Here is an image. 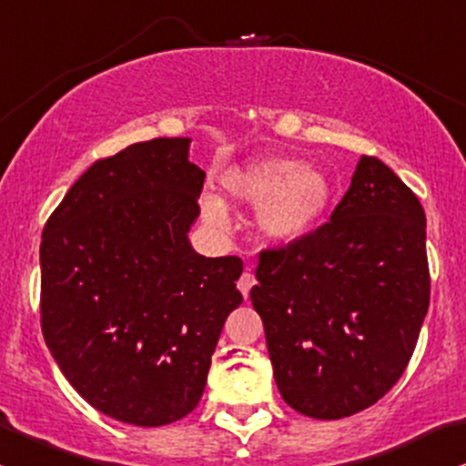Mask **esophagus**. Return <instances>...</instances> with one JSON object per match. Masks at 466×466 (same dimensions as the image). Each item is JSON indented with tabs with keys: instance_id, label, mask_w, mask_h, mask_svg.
<instances>
[{
	"instance_id": "obj_1",
	"label": "esophagus",
	"mask_w": 466,
	"mask_h": 466,
	"mask_svg": "<svg viewBox=\"0 0 466 466\" xmlns=\"http://www.w3.org/2000/svg\"><path fill=\"white\" fill-rule=\"evenodd\" d=\"M254 283H257V279H254V274L249 270L243 272L241 279H238V290H241V295L246 299L249 297V290L254 288Z\"/></svg>"
}]
</instances>
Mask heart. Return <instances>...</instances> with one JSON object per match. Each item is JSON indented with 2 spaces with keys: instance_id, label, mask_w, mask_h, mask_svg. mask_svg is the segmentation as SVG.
<instances>
[{
  "instance_id": "1",
  "label": "heart",
  "mask_w": 466,
  "mask_h": 466,
  "mask_svg": "<svg viewBox=\"0 0 466 466\" xmlns=\"http://www.w3.org/2000/svg\"><path fill=\"white\" fill-rule=\"evenodd\" d=\"M220 189L234 203L257 205V228L274 241L312 234L332 203L330 178L290 158H257L229 167L220 176ZM200 209L209 225L228 228V208L217 196H205Z\"/></svg>"
}]
</instances>
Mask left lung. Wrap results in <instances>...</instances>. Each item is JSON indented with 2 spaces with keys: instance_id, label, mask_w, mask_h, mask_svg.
Returning a JSON list of instances; mask_svg holds the SVG:
<instances>
[{
  "instance_id": "obj_1",
  "label": "left lung",
  "mask_w": 466,
  "mask_h": 466,
  "mask_svg": "<svg viewBox=\"0 0 466 466\" xmlns=\"http://www.w3.org/2000/svg\"><path fill=\"white\" fill-rule=\"evenodd\" d=\"M249 290L281 398L308 418L373 406L404 373L429 310L427 217L418 196L361 156L330 220L258 254Z\"/></svg>"
}]
</instances>
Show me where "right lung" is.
<instances>
[{
    "label": "right lung",
    "instance_id": "add662e5",
    "mask_svg": "<svg viewBox=\"0 0 466 466\" xmlns=\"http://www.w3.org/2000/svg\"><path fill=\"white\" fill-rule=\"evenodd\" d=\"M189 138H154L93 163L46 220L42 332L93 409L136 427L192 413L220 330L243 297L238 257L189 243L205 171Z\"/></svg>",
    "mask_w": 466,
    "mask_h": 466
}]
</instances>
